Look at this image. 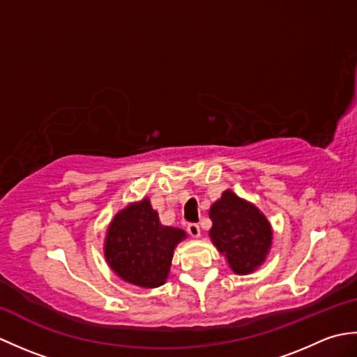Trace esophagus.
Here are the masks:
<instances>
[{
	"instance_id": "34e87169",
	"label": "esophagus",
	"mask_w": 357,
	"mask_h": 357,
	"mask_svg": "<svg viewBox=\"0 0 357 357\" xmlns=\"http://www.w3.org/2000/svg\"><path fill=\"white\" fill-rule=\"evenodd\" d=\"M187 231L192 234L193 238H199L201 236V229H199V225L196 224V222H190L187 225Z\"/></svg>"
}]
</instances>
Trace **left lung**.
Masks as SVG:
<instances>
[{"instance_id": "1", "label": "left lung", "mask_w": 357, "mask_h": 357, "mask_svg": "<svg viewBox=\"0 0 357 357\" xmlns=\"http://www.w3.org/2000/svg\"><path fill=\"white\" fill-rule=\"evenodd\" d=\"M210 238L238 275H247L264 262L271 245V229L259 210L231 190L210 208Z\"/></svg>"}]
</instances>
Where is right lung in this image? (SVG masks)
<instances>
[{"label":"right lung","mask_w":357,"mask_h":357,"mask_svg":"<svg viewBox=\"0 0 357 357\" xmlns=\"http://www.w3.org/2000/svg\"><path fill=\"white\" fill-rule=\"evenodd\" d=\"M185 231L159 222L149 199L130 204L113 219L105 238V259L119 278L144 288L162 285L173 248Z\"/></svg>","instance_id":"1"}]
</instances>
